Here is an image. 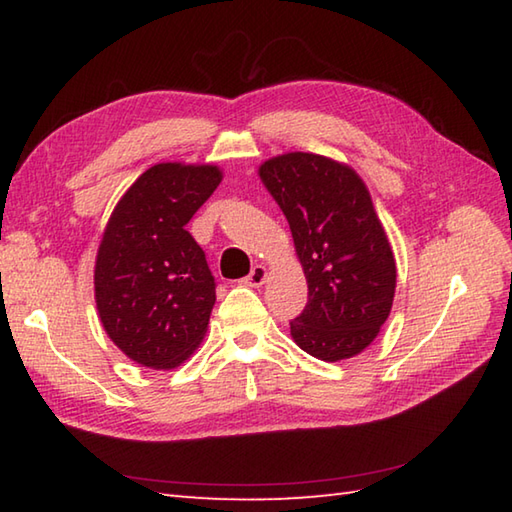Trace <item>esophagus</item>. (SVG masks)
Returning a JSON list of instances; mask_svg holds the SVG:
<instances>
[{
  "instance_id": "obj_1",
  "label": "esophagus",
  "mask_w": 512,
  "mask_h": 512,
  "mask_svg": "<svg viewBox=\"0 0 512 512\" xmlns=\"http://www.w3.org/2000/svg\"><path fill=\"white\" fill-rule=\"evenodd\" d=\"M266 277H268V273H266V268L262 266V264H257V266H253V270H250L248 273V277L244 279L248 286H255V288H259L266 281Z\"/></svg>"
}]
</instances>
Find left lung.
<instances>
[{"mask_svg":"<svg viewBox=\"0 0 512 512\" xmlns=\"http://www.w3.org/2000/svg\"><path fill=\"white\" fill-rule=\"evenodd\" d=\"M259 178L286 215L308 279L292 339L321 361L361 354L387 321L396 290L394 253L363 180L303 151L266 160Z\"/></svg>","mask_w":512,"mask_h":512,"instance_id":"obj_1","label":"left lung"}]
</instances>
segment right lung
Returning a JSON list of instances; mask_svg holds the SVG:
<instances>
[{
  "label": "right lung",
  "instance_id": "obj_1",
  "mask_svg": "<svg viewBox=\"0 0 512 512\" xmlns=\"http://www.w3.org/2000/svg\"><path fill=\"white\" fill-rule=\"evenodd\" d=\"M220 182L213 165H154L105 226L94 268L96 308L107 336L140 365L176 367L206 332L215 279L187 224Z\"/></svg>",
  "mask_w": 512,
  "mask_h": 512
}]
</instances>
